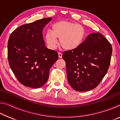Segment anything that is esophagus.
I'll use <instances>...</instances> for the list:
<instances>
[{
  "instance_id": "obj_1",
  "label": "esophagus",
  "mask_w": 120,
  "mask_h": 120,
  "mask_svg": "<svg viewBox=\"0 0 120 120\" xmlns=\"http://www.w3.org/2000/svg\"><path fill=\"white\" fill-rule=\"evenodd\" d=\"M58 56H59V58H62V54L61 52H59L58 53Z\"/></svg>"
}]
</instances>
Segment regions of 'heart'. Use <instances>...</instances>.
I'll use <instances>...</instances> for the list:
<instances>
[{"label":"heart","instance_id":"b5f03b06","mask_svg":"<svg viewBox=\"0 0 120 120\" xmlns=\"http://www.w3.org/2000/svg\"><path fill=\"white\" fill-rule=\"evenodd\" d=\"M85 30L80 24L62 21L53 24L51 30L45 34V40L49 47L54 49L60 39V44L64 49L73 51L82 45L85 36Z\"/></svg>","mask_w":120,"mask_h":120}]
</instances>
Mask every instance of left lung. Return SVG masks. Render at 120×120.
<instances>
[{
    "mask_svg": "<svg viewBox=\"0 0 120 120\" xmlns=\"http://www.w3.org/2000/svg\"><path fill=\"white\" fill-rule=\"evenodd\" d=\"M112 53L111 44L99 32L89 34L77 49L64 52L71 87L78 92L96 87L108 71Z\"/></svg>",
    "mask_w": 120,
    "mask_h": 120,
    "instance_id": "1",
    "label": "left lung"
}]
</instances>
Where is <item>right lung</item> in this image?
Listing matches in <instances>:
<instances>
[{"mask_svg":"<svg viewBox=\"0 0 120 120\" xmlns=\"http://www.w3.org/2000/svg\"><path fill=\"white\" fill-rule=\"evenodd\" d=\"M52 17L24 24L12 32L8 42V59L12 71L24 86L38 88L45 84L50 69L58 59L56 51L49 49L42 31Z\"/></svg>","mask_w":120,"mask_h":120,"instance_id":"obj_1","label":"right lung"}]
</instances>
